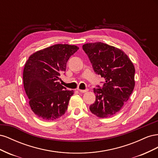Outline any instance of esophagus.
I'll return each instance as SVG.
<instances>
[{"label": "esophagus", "mask_w": 158, "mask_h": 158, "mask_svg": "<svg viewBox=\"0 0 158 158\" xmlns=\"http://www.w3.org/2000/svg\"><path fill=\"white\" fill-rule=\"evenodd\" d=\"M78 92H80L81 93H85L88 91V89H78Z\"/></svg>", "instance_id": "obj_1"}]
</instances>
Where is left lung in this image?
Returning <instances> with one entry per match:
<instances>
[{"label":"left lung","instance_id":"left-lung-1","mask_svg":"<svg viewBox=\"0 0 158 158\" xmlns=\"http://www.w3.org/2000/svg\"><path fill=\"white\" fill-rule=\"evenodd\" d=\"M95 73L105 79L103 86L94 88L95 102L89 110L100 118L116 114L128 101L135 88V69L128 56L116 47L102 42L84 44Z\"/></svg>","mask_w":158,"mask_h":158}]
</instances>
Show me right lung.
<instances>
[{"label":"right lung","instance_id":"right-lung-1","mask_svg":"<svg viewBox=\"0 0 158 158\" xmlns=\"http://www.w3.org/2000/svg\"><path fill=\"white\" fill-rule=\"evenodd\" d=\"M79 49L68 44H56L31 55L24 66L23 86L30 106L36 115L45 121H54L65 113L73 90L59 82L70 57Z\"/></svg>","mask_w":158,"mask_h":158}]
</instances>
